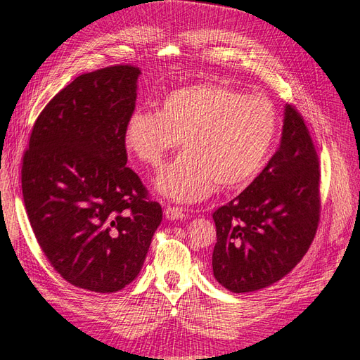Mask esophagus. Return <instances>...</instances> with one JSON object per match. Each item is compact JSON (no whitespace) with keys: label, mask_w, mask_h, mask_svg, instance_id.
Wrapping results in <instances>:
<instances>
[{"label":"esophagus","mask_w":360,"mask_h":360,"mask_svg":"<svg viewBox=\"0 0 360 360\" xmlns=\"http://www.w3.org/2000/svg\"><path fill=\"white\" fill-rule=\"evenodd\" d=\"M188 214L184 213L181 209H179V207H172V205H167L165 207V217L168 221H181L186 217Z\"/></svg>","instance_id":"34e87169"}]
</instances>
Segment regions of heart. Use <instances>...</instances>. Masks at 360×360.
<instances>
[{
  "label": "heart",
  "instance_id": "heart-1",
  "mask_svg": "<svg viewBox=\"0 0 360 360\" xmlns=\"http://www.w3.org/2000/svg\"><path fill=\"white\" fill-rule=\"evenodd\" d=\"M278 130V112L263 96L230 85L198 82L169 91L158 111L136 110L124 129V146L139 162L160 168L183 139L186 153L156 180L177 202L207 198L216 184L243 188L263 169Z\"/></svg>",
  "mask_w": 360,
  "mask_h": 360
}]
</instances>
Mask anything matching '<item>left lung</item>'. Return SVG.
<instances>
[{
	"label": "left lung",
	"instance_id": "8db88e82",
	"mask_svg": "<svg viewBox=\"0 0 360 360\" xmlns=\"http://www.w3.org/2000/svg\"><path fill=\"white\" fill-rule=\"evenodd\" d=\"M213 221V275L233 292L275 284L308 252L320 221V168L296 108L285 105L281 144L266 168Z\"/></svg>",
	"mask_w": 360,
	"mask_h": 360
}]
</instances>
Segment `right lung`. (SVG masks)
<instances>
[{
  "mask_svg": "<svg viewBox=\"0 0 360 360\" xmlns=\"http://www.w3.org/2000/svg\"><path fill=\"white\" fill-rule=\"evenodd\" d=\"M141 70L84 73L37 117L22 160V195L51 266L72 285L115 292L144 264L162 207L127 163L124 129Z\"/></svg>",
  "mask_w": 360,
  "mask_h": 360,
  "instance_id": "1",
  "label": "right lung"
}]
</instances>
